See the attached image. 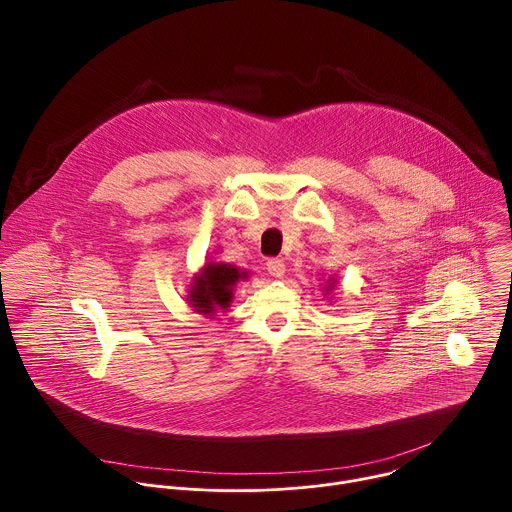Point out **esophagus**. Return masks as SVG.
Wrapping results in <instances>:
<instances>
[{
	"mask_svg": "<svg viewBox=\"0 0 512 512\" xmlns=\"http://www.w3.org/2000/svg\"><path fill=\"white\" fill-rule=\"evenodd\" d=\"M265 265L273 277H281L285 273V263L281 259H269Z\"/></svg>",
	"mask_w": 512,
	"mask_h": 512,
	"instance_id": "1",
	"label": "esophagus"
}]
</instances>
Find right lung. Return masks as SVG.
<instances>
[{"mask_svg":"<svg viewBox=\"0 0 512 512\" xmlns=\"http://www.w3.org/2000/svg\"><path fill=\"white\" fill-rule=\"evenodd\" d=\"M239 269L225 263H210L204 273L196 277L190 289V302L200 314H214L216 308H229L233 298V285L239 281Z\"/></svg>","mask_w":512,"mask_h":512,"instance_id":"right-lung-1","label":"right lung"}]
</instances>
